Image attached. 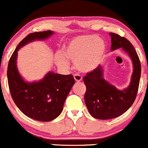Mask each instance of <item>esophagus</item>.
<instances>
[{
  "mask_svg": "<svg viewBox=\"0 0 148 148\" xmlns=\"http://www.w3.org/2000/svg\"><path fill=\"white\" fill-rule=\"evenodd\" d=\"M82 76L78 74H75L74 75V79L76 82H80L82 80Z\"/></svg>",
  "mask_w": 148,
  "mask_h": 148,
  "instance_id": "obj_1",
  "label": "esophagus"
}]
</instances>
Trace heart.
I'll return each instance as SVG.
<instances>
[{
    "label": "heart",
    "instance_id": "heart-1",
    "mask_svg": "<svg viewBox=\"0 0 148 148\" xmlns=\"http://www.w3.org/2000/svg\"><path fill=\"white\" fill-rule=\"evenodd\" d=\"M106 52L104 41L95 34H83L70 39L63 46L62 53L57 54L55 61L60 68H68V60L74 62L81 73L93 71L101 63Z\"/></svg>",
    "mask_w": 148,
    "mask_h": 148
}]
</instances>
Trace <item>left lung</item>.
<instances>
[{
	"instance_id": "left-lung-1",
	"label": "left lung",
	"mask_w": 148,
	"mask_h": 148,
	"mask_svg": "<svg viewBox=\"0 0 148 148\" xmlns=\"http://www.w3.org/2000/svg\"><path fill=\"white\" fill-rule=\"evenodd\" d=\"M109 34L112 38L111 50L122 48L125 51L132 62L133 73L130 85L124 90H118L103 78L101 66L83 77L86 86L85 103L90 115L99 119L117 117L130 109L136 99L141 75L140 59L131 42L116 34Z\"/></svg>"
}]
</instances>
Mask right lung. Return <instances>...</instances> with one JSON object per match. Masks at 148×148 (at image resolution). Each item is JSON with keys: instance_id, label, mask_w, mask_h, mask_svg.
<instances>
[{"instance_id": "1", "label": "right lung", "mask_w": 148, "mask_h": 148, "mask_svg": "<svg viewBox=\"0 0 148 148\" xmlns=\"http://www.w3.org/2000/svg\"><path fill=\"white\" fill-rule=\"evenodd\" d=\"M53 34L48 30L27 35L11 55L7 71L10 93L14 103L26 116L40 122H49L60 114L75 83L74 77L72 75L49 72L39 81L28 83L18 73L17 55L18 49L26 44L46 39Z\"/></svg>"}]
</instances>
